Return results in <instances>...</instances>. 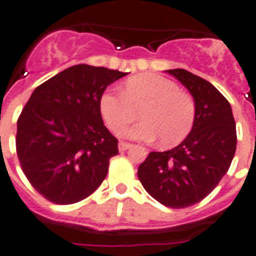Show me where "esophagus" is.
I'll return each mask as SVG.
<instances>
[{
  "label": "esophagus",
  "instance_id": "esophagus-1",
  "mask_svg": "<svg viewBox=\"0 0 256 256\" xmlns=\"http://www.w3.org/2000/svg\"><path fill=\"white\" fill-rule=\"evenodd\" d=\"M130 148H132V145L128 142H119V152H126Z\"/></svg>",
  "mask_w": 256,
  "mask_h": 256
}]
</instances>
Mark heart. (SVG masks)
Wrapping results in <instances>:
<instances>
[{
	"label": "heart",
	"mask_w": 256,
	"mask_h": 256,
	"mask_svg": "<svg viewBox=\"0 0 256 256\" xmlns=\"http://www.w3.org/2000/svg\"><path fill=\"white\" fill-rule=\"evenodd\" d=\"M100 110L114 132L136 119L140 110L142 122L122 130V136L138 141H154L159 137L163 146L180 144L190 133L196 119L192 96L181 92L174 82L155 74L128 78L123 93L106 90L100 100Z\"/></svg>",
	"instance_id": "obj_1"
}]
</instances>
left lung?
Listing matches in <instances>:
<instances>
[{"label": "left lung", "instance_id": "obj_1", "mask_svg": "<svg viewBox=\"0 0 256 256\" xmlns=\"http://www.w3.org/2000/svg\"><path fill=\"white\" fill-rule=\"evenodd\" d=\"M166 72L193 97V128L174 149L150 152L137 174L154 200L184 208L208 196L228 172L237 145L236 123L230 104L211 82L182 68Z\"/></svg>", "mask_w": 256, "mask_h": 256}]
</instances>
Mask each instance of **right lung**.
Masks as SVG:
<instances>
[{
  "instance_id": "add662e5",
  "label": "right lung",
  "mask_w": 256,
  "mask_h": 256,
  "mask_svg": "<svg viewBox=\"0 0 256 256\" xmlns=\"http://www.w3.org/2000/svg\"><path fill=\"white\" fill-rule=\"evenodd\" d=\"M126 72L76 64L37 86L18 119L16 152L32 186L71 204L102 184L119 152L100 110L104 92Z\"/></svg>"
}]
</instances>
